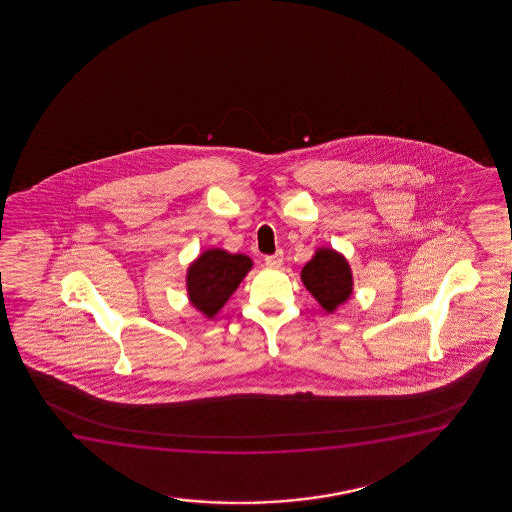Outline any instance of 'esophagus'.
<instances>
[{"instance_id": "34e87169", "label": "esophagus", "mask_w": 512, "mask_h": 512, "mask_svg": "<svg viewBox=\"0 0 512 512\" xmlns=\"http://www.w3.org/2000/svg\"><path fill=\"white\" fill-rule=\"evenodd\" d=\"M283 264V252H276L273 255H267L266 257V266L273 267V269H278V267Z\"/></svg>"}]
</instances>
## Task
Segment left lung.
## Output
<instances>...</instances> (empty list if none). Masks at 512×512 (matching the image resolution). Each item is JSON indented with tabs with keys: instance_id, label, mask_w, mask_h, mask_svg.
Wrapping results in <instances>:
<instances>
[{
	"instance_id": "1",
	"label": "left lung",
	"mask_w": 512,
	"mask_h": 512,
	"mask_svg": "<svg viewBox=\"0 0 512 512\" xmlns=\"http://www.w3.org/2000/svg\"><path fill=\"white\" fill-rule=\"evenodd\" d=\"M301 280L327 313H334L353 292L350 264L332 248L316 250L313 259L302 267Z\"/></svg>"
}]
</instances>
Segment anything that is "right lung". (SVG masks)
I'll return each instance as SVG.
<instances>
[{"label": "right lung", "instance_id": "add662e5", "mask_svg": "<svg viewBox=\"0 0 512 512\" xmlns=\"http://www.w3.org/2000/svg\"><path fill=\"white\" fill-rule=\"evenodd\" d=\"M252 266V259L243 253H229L220 248L201 253L187 271V292L192 306L213 318Z\"/></svg>", "mask_w": 512, "mask_h": 512}]
</instances>
